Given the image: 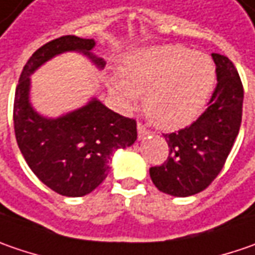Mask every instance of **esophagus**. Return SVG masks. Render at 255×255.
Wrapping results in <instances>:
<instances>
[{"label": "esophagus", "instance_id": "1", "mask_svg": "<svg viewBox=\"0 0 255 255\" xmlns=\"http://www.w3.org/2000/svg\"><path fill=\"white\" fill-rule=\"evenodd\" d=\"M137 132H138V138L139 139L145 138V137H147V135L149 134L148 129L144 127V126H142L141 123H138V124H137Z\"/></svg>", "mask_w": 255, "mask_h": 255}]
</instances>
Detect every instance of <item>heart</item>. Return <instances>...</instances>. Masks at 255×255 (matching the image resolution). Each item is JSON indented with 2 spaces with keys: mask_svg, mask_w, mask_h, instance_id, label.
I'll list each match as a JSON object with an SVG mask.
<instances>
[{
  "mask_svg": "<svg viewBox=\"0 0 255 255\" xmlns=\"http://www.w3.org/2000/svg\"><path fill=\"white\" fill-rule=\"evenodd\" d=\"M111 93L124 107L144 95L148 118L164 129H178L201 114L216 83L213 60L183 45H152L128 54L120 78L108 80Z\"/></svg>",
  "mask_w": 255,
  "mask_h": 255,
  "instance_id": "obj_1",
  "label": "heart"
}]
</instances>
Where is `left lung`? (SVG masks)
Masks as SVG:
<instances>
[{"instance_id": "left-lung-1", "label": "left lung", "mask_w": 255, "mask_h": 255, "mask_svg": "<svg viewBox=\"0 0 255 255\" xmlns=\"http://www.w3.org/2000/svg\"><path fill=\"white\" fill-rule=\"evenodd\" d=\"M211 55L217 87L208 108L190 127L164 134L170 148L168 158L162 165L149 168L154 185L174 197L194 195L214 181L241 126L244 90L240 75L226 55Z\"/></svg>"}]
</instances>
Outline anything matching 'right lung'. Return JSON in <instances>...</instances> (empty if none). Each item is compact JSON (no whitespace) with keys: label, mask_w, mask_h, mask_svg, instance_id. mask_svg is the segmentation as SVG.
<instances>
[{"label":"right lung","mask_w":255,"mask_h":255,"mask_svg":"<svg viewBox=\"0 0 255 255\" xmlns=\"http://www.w3.org/2000/svg\"><path fill=\"white\" fill-rule=\"evenodd\" d=\"M94 47V39L75 35L52 39L29 57L15 90L14 129L19 151L39 180L65 197L94 191L108 175L114 152L137 139V123L97 98L57 118L41 116L29 101V77L60 54L80 52L103 70L106 61L93 54Z\"/></svg>","instance_id":"right-lung-1"}]
</instances>
